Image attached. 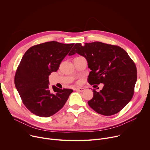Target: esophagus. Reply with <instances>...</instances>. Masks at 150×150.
<instances>
[{
    "label": "esophagus",
    "mask_w": 150,
    "mask_h": 150,
    "mask_svg": "<svg viewBox=\"0 0 150 150\" xmlns=\"http://www.w3.org/2000/svg\"><path fill=\"white\" fill-rule=\"evenodd\" d=\"M76 90L77 91H79V92H83L85 89V88H76Z\"/></svg>",
    "instance_id": "obj_1"
}]
</instances>
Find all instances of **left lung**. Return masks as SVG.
Instances as JSON below:
<instances>
[{
  "label": "left lung",
  "mask_w": 150,
  "mask_h": 150,
  "mask_svg": "<svg viewBox=\"0 0 150 150\" xmlns=\"http://www.w3.org/2000/svg\"><path fill=\"white\" fill-rule=\"evenodd\" d=\"M84 57L91 70L90 85L104 84L99 92L93 89V96L88 102L96 112L111 115L119 112L131 100L137 80L135 64L122 47L99 42L76 43L69 55Z\"/></svg>",
  "instance_id": "left-lung-1"
}]
</instances>
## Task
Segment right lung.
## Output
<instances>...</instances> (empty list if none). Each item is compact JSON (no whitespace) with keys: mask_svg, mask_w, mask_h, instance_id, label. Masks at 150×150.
<instances>
[{"mask_svg":"<svg viewBox=\"0 0 150 150\" xmlns=\"http://www.w3.org/2000/svg\"><path fill=\"white\" fill-rule=\"evenodd\" d=\"M74 43L47 42L30 47L16 70L14 82L27 108L40 117H47L60 110L72 89L49 87V76L57 71Z\"/></svg>","mask_w":150,"mask_h":150,"instance_id":"1","label":"right lung"}]
</instances>
